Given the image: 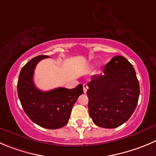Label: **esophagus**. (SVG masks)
Wrapping results in <instances>:
<instances>
[{
	"label": "esophagus",
	"instance_id": "esophagus-1",
	"mask_svg": "<svg viewBox=\"0 0 156 156\" xmlns=\"http://www.w3.org/2000/svg\"><path fill=\"white\" fill-rule=\"evenodd\" d=\"M83 92L86 93L87 92V90H88V86H87V84H83Z\"/></svg>",
	"mask_w": 156,
	"mask_h": 156
}]
</instances>
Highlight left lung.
Here are the masks:
<instances>
[{
	"label": "left lung",
	"instance_id": "obj_1",
	"mask_svg": "<svg viewBox=\"0 0 156 156\" xmlns=\"http://www.w3.org/2000/svg\"><path fill=\"white\" fill-rule=\"evenodd\" d=\"M89 112L98 126L113 129L133 115L139 96V83L133 65L115 56L103 68V75H93L88 83Z\"/></svg>",
	"mask_w": 156,
	"mask_h": 156
}]
</instances>
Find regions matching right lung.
Segmentation results:
<instances>
[{
	"instance_id": "add662e5",
	"label": "right lung",
	"mask_w": 156,
	"mask_h": 156,
	"mask_svg": "<svg viewBox=\"0 0 156 156\" xmlns=\"http://www.w3.org/2000/svg\"><path fill=\"white\" fill-rule=\"evenodd\" d=\"M48 57L37 56L23 66L19 75L17 93L25 113L34 123L56 129L67 123L73 106L83 90L82 84L74 89L59 87L50 91L37 88L33 80L35 67L38 62Z\"/></svg>"
}]
</instances>
